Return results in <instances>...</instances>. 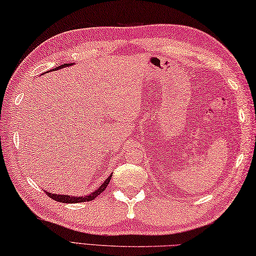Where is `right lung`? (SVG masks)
<instances>
[{"label": "right lung", "mask_w": 256, "mask_h": 256, "mask_svg": "<svg viewBox=\"0 0 256 256\" xmlns=\"http://www.w3.org/2000/svg\"><path fill=\"white\" fill-rule=\"evenodd\" d=\"M70 65H72V64H64V65H60V66H58V67H56V68H53V70H50L52 72L53 70H60V68H64V67H66V66H70ZM112 174H110L108 176V178L105 180V182H104V184L100 186V188H99V189H97L95 192H92V194H90V196H62V194H50V192H46L45 191V194H48L50 198H52V199L53 200H55V201H57V202H62V203H80V202H87V201H92V200H94L95 199V198L97 196H99L102 194V192L106 189L107 188V186L109 184V181H110V179H112Z\"/></svg>", "instance_id": "right-lung-1"}]
</instances>
